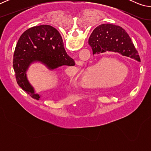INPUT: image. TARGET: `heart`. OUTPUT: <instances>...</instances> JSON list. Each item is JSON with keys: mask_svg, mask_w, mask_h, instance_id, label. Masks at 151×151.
<instances>
[{"mask_svg": "<svg viewBox=\"0 0 151 151\" xmlns=\"http://www.w3.org/2000/svg\"><path fill=\"white\" fill-rule=\"evenodd\" d=\"M111 72L114 73L116 79L119 81H115L110 77L109 75ZM87 73L101 76V80L98 84L99 86H109L123 82L129 75V70L115 58H106L96 63L87 71ZM71 79L76 82L81 81L79 76H73Z\"/></svg>", "mask_w": 151, "mask_h": 151, "instance_id": "b5f03b06", "label": "heart"}]
</instances>
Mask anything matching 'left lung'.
Wrapping results in <instances>:
<instances>
[{
	"label": "left lung",
	"mask_w": 151,
	"mask_h": 151,
	"mask_svg": "<svg viewBox=\"0 0 151 151\" xmlns=\"http://www.w3.org/2000/svg\"><path fill=\"white\" fill-rule=\"evenodd\" d=\"M88 44L93 55L111 51L140 62L139 55L129 35L119 26L112 24L99 25L91 33Z\"/></svg>",
	"instance_id": "8db88e82"
}]
</instances>
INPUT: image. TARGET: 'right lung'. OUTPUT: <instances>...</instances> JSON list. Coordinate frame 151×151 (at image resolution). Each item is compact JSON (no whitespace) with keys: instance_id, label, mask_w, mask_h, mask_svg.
Returning a JSON list of instances; mask_svg holds the SVG:
<instances>
[{"instance_id":"add662e5","label":"right lung","mask_w":151,"mask_h":151,"mask_svg":"<svg viewBox=\"0 0 151 151\" xmlns=\"http://www.w3.org/2000/svg\"><path fill=\"white\" fill-rule=\"evenodd\" d=\"M34 62H40L50 70L59 66H75V63L66 52L62 37L50 25L30 28L20 36L15 48L13 68L18 85L32 98L39 100L27 78V70Z\"/></svg>"}]
</instances>
